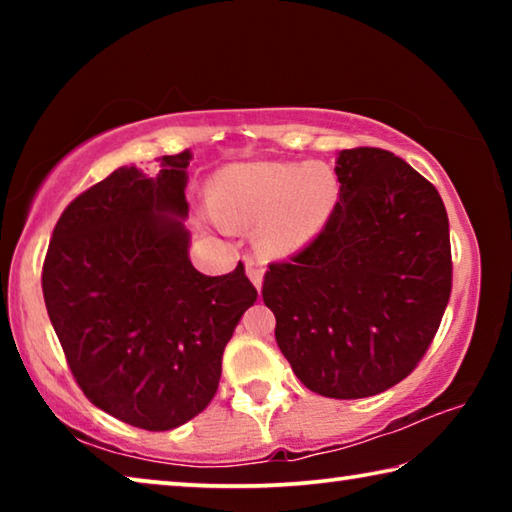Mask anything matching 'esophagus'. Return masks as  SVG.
Returning a JSON list of instances; mask_svg holds the SVG:
<instances>
[{
	"label": "esophagus",
	"mask_w": 512,
	"mask_h": 512,
	"mask_svg": "<svg viewBox=\"0 0 512 512\" xmlns=\"http://www.w3.org/2000/svg\"><path fill=\"white\" fill-rule=\"evenodd\" d=\"M246 275L250 277V282L255 284V289L262 291V282H264V262H262V259L246 257Z\"/></svg>",
	"instance_id": "esophagus-1"
}]
</instances>
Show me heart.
Listing matches in <instances>:
<instances>
[{"instance_id":"obj_1","label":"heart","mask_w":512,"mask_h":512,"mask_svg":"<svg viewBox=\"0 0 512 512\" xmlns=\"http://www.w3.org/2000/svg\"><path fill=\"white\" fill-rule=\"evenodd\" d=\"M212 201L216 228L257 223L266 255L293 257L323 235L339 203V178L325 164L241 162L223 169Z\"/></svg>"}]
</instances>
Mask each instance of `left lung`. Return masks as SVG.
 Listing matches in <instances>:
<instances>
[{
    "label": "left lung",
    "mask_w": 512,
    "mask_h": 512,
    "mask_svg": "<svg viewBox=\"0 0 512 512\" xmlns=\"http://www.w3.org/2000/svg\"><path fill=\"white\" fill-rule=\"evenodd\" d=\"M341 194L314 244L271 264L262 298L275 341L309 391L359 400L411 375L452 293L443 198L384 149L336 158Z\"/></svg>",
    "instance_id": "obj_1"
}]
</instances>
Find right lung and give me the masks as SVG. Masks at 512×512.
<instances>
[{"mask_svg":"<svg viewBox=\"0 0 512 512\" xmlns=\"http://www.w3.org/2000/svg\"><path fill=\"white\" fill-rule=\"evenodd\" d=\"M189 151L158 173L119 167L67 205L42 293L85 397L133 427L169 431L212 402L223 350L257 300L239 262L198 273L185 228Z\"/></svg>","mask_w":512,"mask_h":512,"instance_id":"1","label":"right lung"}]
</instances>
